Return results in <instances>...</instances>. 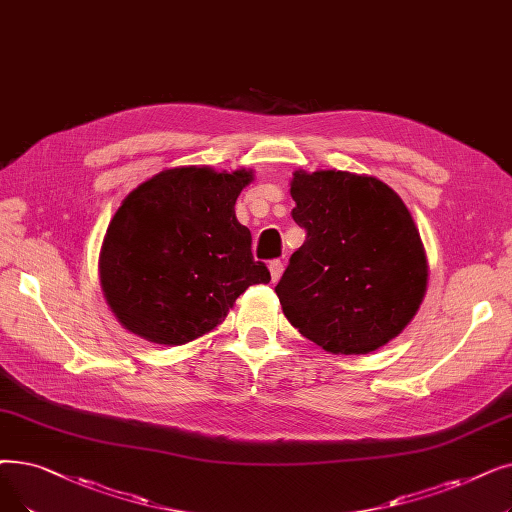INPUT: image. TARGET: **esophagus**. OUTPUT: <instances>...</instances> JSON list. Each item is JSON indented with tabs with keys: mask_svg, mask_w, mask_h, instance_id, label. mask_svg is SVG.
<instances>
[{
	"mask_svg": "<svg viewBox=\"0 0 512 512\" xmlns=\"http://www.w3.org/2000/svg\"><path fill=\"white\" fill-rule=\"evenodd\" d=\"M268 268H270V274H272V282H278L280 276H282V270H284V263L280 259H272Z\"/></svg>",
	"mask_w": 512,
	"mask_h": 512,
	"instance_id": "34e87169",
	"label": "esophagus"
}]
</instances>
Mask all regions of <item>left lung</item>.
I'll list each match as a JSON object with an SVG mask.
<instances>
[{
  "instance_id": "obj_1",
  "label": "left lung",
  "mask_w": 512,
  "mask_h": 512,
  "mask_svg": "<svg viewBox=\"0 0 512 512\" xmlns=\"http://www.w3.org/2000/svg\"><path fill=\"white\" fill-rule=\"evenodd\" d=\"M291 196L305 242L276 284L284 316L330 353L383 347L427 291V257L410 211L381 180L347 171H297Z\"/></svg>"
}]
</instances>
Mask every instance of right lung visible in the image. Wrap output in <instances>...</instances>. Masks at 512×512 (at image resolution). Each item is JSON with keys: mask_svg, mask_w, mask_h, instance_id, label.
Returning <instances> with one entry per match:
<instances>
[{"mask_svg": "<svg viewBox=\"0 0 512 512\" xmlns=\"http://www.w3.org/2000/svg\"><path fill=\"white\" fill-rule=\"evenodd\" d=\"M251 171L175 167L127 194L106 230L100 282L110 309L136 335L184 345L215 328L270 270L236 219Z\"/></svg>", "mask_w": 512, "mask_h": 512, "instance_id": "1", "label": "right lung"}]
</instances>
